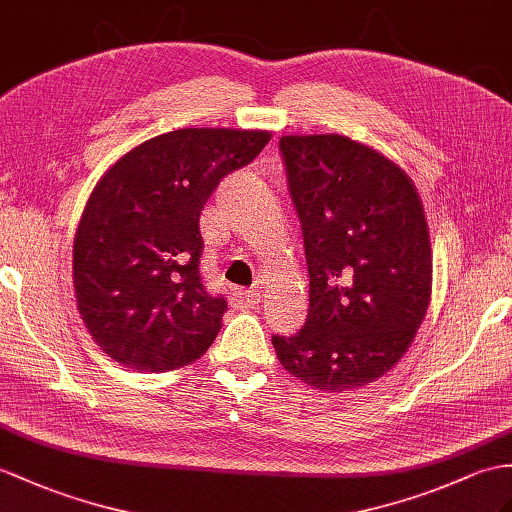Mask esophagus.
Returning a JSON list of instances; mask_svg holds the SVG:
<instances>
[{
  "instance_id": "obj_1",
  "label": "esophagus",
  "mask_w": 512,
  "mask_h": 512,
  "mask_svg": "<svg viewBox=\"0 0 512 512\" xmlns=\"http://www.w3.org/2000/svg\"><path fill=\"white\" fill-rule=\"evenodd\" d=\"M260 302V293L256 289H234L232 304L234 308H254Z\"/></svg>"
}]
</instances>
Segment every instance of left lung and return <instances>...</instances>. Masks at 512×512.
Wrapping results in <instances>:
<instances>
[{"label":"left lung","instance_id":"obj_1","mask_svg":"<svg viewBox=\"0 0 512 512\" xmlns=\"http://www.w3.org/2000/svg\"><path fill=\"white\" fill-rule=\"evenodd\" d=\"M304 234L310 308L297 334L273 336L282 367L341 393L384 376L421 326L432 293L426 213L408 173L341 134L282 136Z\"/></svg>","mask_w":512,"mask_h":512}]
</instances>
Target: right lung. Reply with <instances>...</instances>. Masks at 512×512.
<instances>
[{"label": "right lung", "mask_w": 512, "mask_h": 512, "mask_svg": "<svg viewBox=\"0 0 512 512\" xmlns=\"http://www.w3.org/2000/svg\"><path fill=\"white\" fill-rule=\"evenodd\" d=\"M265 130L182 128L112 165L73 239V289L86 330L119 365L171 371L204 356L228 310L199 276V215L219 180L252 162Z\"/></svg>", "instance_id": "obj_1"}]
</instances>
